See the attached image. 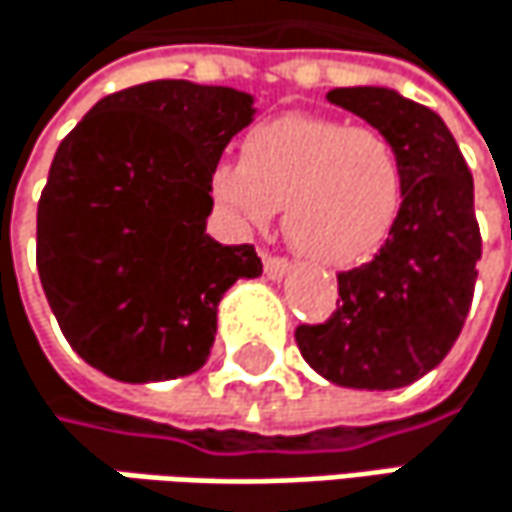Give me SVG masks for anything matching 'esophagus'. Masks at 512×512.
I'll use <instances>...</instances> for the list:
<instances>
[{"mask_svg":"<svg viewBox=\"0 0 512 512\" xmlns=\"http://www.w3.org/2000/svg\"><path fill=\"white\" fill-rule=\"evenodd\" d=\"M262 262H265V274H268V280H283L288 271H291L288 259H283V256H274V253H265V256H262Z\"/></svg>","mask_w":512,"mask_h":512,"instance_id":"obj_1","label":"esophagus"}]
</instances>
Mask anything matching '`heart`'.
Returning <instances> with one entry per match:
<instances>
[{
	"label": "heart",
	"instance_id": "b5f03b06",
	"mask_svg": "<svg viewBox=\"0 0 512 512\" xmlns=\"http://www.w3.org/2000/svg\"><path fill=\"white\" fill-rule=\"evenodd\" d=\"M212 194L244 226H268L286 206L291 247L327 268L371 259L404 206V156L377 126L286 114L256 126L241 164H218Z\"/></svg>",
	"mask_w": 512,
	"mask_h": 512
}]
</instances>
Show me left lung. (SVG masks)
Returning a JSON list of instances; mask_svg holds the SVG:
<instances>
[{
	"label": "left lung",
	"instance_id": "8db88e82",
	"mask_svg": "<svg viewBox=\"0 0 512 512\" xmlns=\"http://www.w3.org/2000/svg\"><path fill=\"white\" fill-rule=\"evenodd\" d=\"M327 99L383 129L404 156V206L371 262L339 274V309L294 330L330 383L401 389L454 348L475 294V182L436 111L389 88H336Z\"/></svg>",
	"mask_w": 512,
	"mask_h": 512
}]
</instances>
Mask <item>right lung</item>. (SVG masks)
<instances>
[{"instance_id":"obj_1","label":"right lung","mask_w":512,"mask_h":512,"mask_svg":"<svg viewBox=\"0 0 512 512\" xmlns=\"http://www.w3.org/2000/svg\"><path fill=\"white\" fill-rule=\"evenodd\" d=\"M253 96L185 79L99 99L58 144L37 203V274L88 365L123 383L197 371L218 303L259 277L253 244L206 235L212 173Z\"/></svg>"}]
</instances>
